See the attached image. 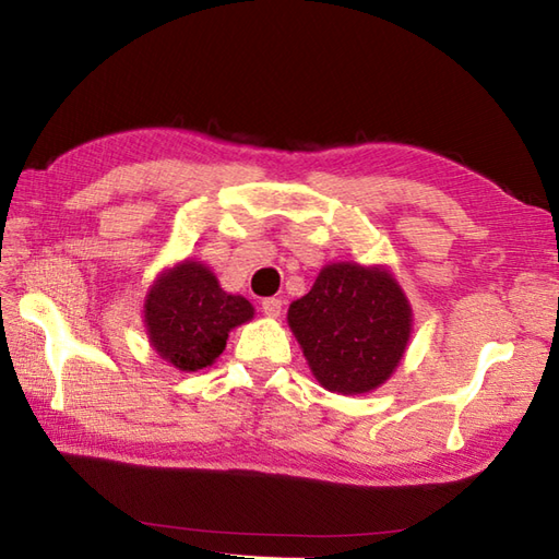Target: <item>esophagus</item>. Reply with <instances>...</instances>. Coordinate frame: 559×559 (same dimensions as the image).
<instances>
[{"label":"esophagus","mask_w":559,"mask_h":559,"mask_svg":"<svg viewBox=\"0 0 559 559\" xmlns=\"http://www.w3.org/2000/svg\"><path fill=\"white\" fill-rule=\"evenodd\" d=\"M261 312H264L266 317H281L283 302L278 298H266L264 302H261Z\"/></svg>","instance_id":"obj_1"}]
</instances>
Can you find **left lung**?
<instances>
[{"mask_svg":"<svg viewBox=\"0 0 559 559\" xmlns=\"http://www.w3.org/2000/svg\"><path fill=\"white\" fill-rule=\"evenodd\" d=\"M288 326L317 382L355 396L396 372L411 341L413 310L386 266L334 261L288 307Z\"/></svg>","mask_w":559,"mask_h":559,"instance_id":"1","label":"left lung"}]
</instances>
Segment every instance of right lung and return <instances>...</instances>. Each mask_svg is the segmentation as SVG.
I'll return each mask as SVG.
<instances>
[{"label":"right lung","mask_w":559,"mask_h":559,"mask_svg":"<svg viewBox=\"0 0 559 559\" xmlns=\"http://www.w3.org/2000/svg\"><path fill=\"white\" fill-rule=\"evenodd\" d=\"M252 317V302L225 293L216 273L194 259L163 269L144 300L151 348L180 372H199L216 362L230 331Z\"/></svg>","instance_id":"obj_1"}]
</instances>
